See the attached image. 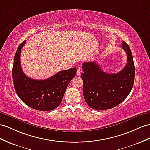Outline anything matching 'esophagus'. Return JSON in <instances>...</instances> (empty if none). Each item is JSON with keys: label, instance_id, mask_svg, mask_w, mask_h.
Wrapping results in <instances>:
<instances>
[{"label": "esophagus", "instance_id": "esophagus-1", "mask_svg": "<svg viewBox=\"0 0 150 150\" xmlns=\"http://www.w3.org/2000/svg\"><path fill=\"white\" fill-rule=\"evenodd\" d=\"M83 72V70H82V68L81 67H79L78 69H77V71H76V74H77L78 75H81L82 73Z\"/></svg>", "mask_w": 150, "mask_h": 150}]
</instances>
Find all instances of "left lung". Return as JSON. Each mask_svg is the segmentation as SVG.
<instances>
[{"mask_svg": "<svg viewBox=\"0 0 150 150\" xmlns=\"http://www.w3.org/2000/svg\"><path fill=\"white\" fill-rule=\"evenodd\" d=\"M127 55V63L120 72L107 74L96 62H83V97L91 108L105 110L118 105L128 96L134 82L135 67L129 45L122 42Z\"/></svg>", "mask_w": 150, "mask_h": 150, "instance_id": "obj_1", "label": "left lung"}]
</instances>
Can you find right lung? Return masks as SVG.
<instances>
[{
  "label": "right lung",
  "mask_w": 150,
  "mask_h": 150,
  "mask_svg": "<svg viewBox=\"0 0 150 150\" xmlns=\"http://www.w3.org/2000/svg\"><path fill=\"white\" fill-rule=\"evenodd\" d=\"M25 43L26 40L20 44L14 56L12 74L15 91L30 108L42 112L52 110L60 105L67 86L76 75V68L59 71L45 80L30 78L21 67V51Z\"/></svg>",
  "instance_id": "1"
}]
</instances>
